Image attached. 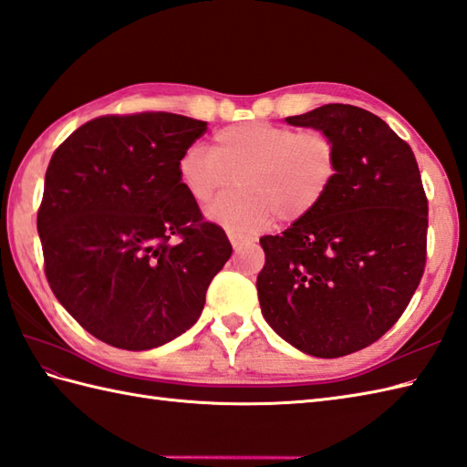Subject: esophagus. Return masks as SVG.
I'll list each match as a JSON object with an SVG mask.
<instances>
[{
  "instance_id": "34e87169",
  "label": "esophagus",
  "mask_w": 467,
  "mask_h": 467,
  "mask_svg": "<svg viewBox=\"0 0 467 467\" xmlns=\"http://www.w3.org/2000/svg\"><path fill=\"white\" fill-rule=\"evenodd\" d=\"M229 241H231V244H233L234 248H238L241 244L251 243V238L244 236V234H241V233H233V231H229Z\"/></svg>"
}]
</instances>
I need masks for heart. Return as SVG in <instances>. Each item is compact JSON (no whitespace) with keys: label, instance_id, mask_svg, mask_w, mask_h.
<instances>
[{"label":"heart","instance_id":"heart-1","mask_svg":"<svg viewBox=\"0 0 467 467\" xmlns=\"http://www.w3.org/2000/svg\"><path fill=\"white\" fill-rule=\"evenodd\" d=\"M340 171V150L330 133L298 131L266 121H246L216 131L211 149L192 145L177 161L181 187L207 207V216L233 233H256L273 223H296L320 207Z\"/></svg>","mask_w":467,"mask_h":467}]
</instances>
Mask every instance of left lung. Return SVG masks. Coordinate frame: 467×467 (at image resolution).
<instances>
[{
    "label": "left lung",
    "instance_id": "1",
    "mask_svg": "<svg viewBox=\"0 0 467 467\" xmlns=\"http://www.w3.org/2000/svg\"><path fill=\"white\" fill-rule=\"evenodd\" d=\"M286 123L330 133L340 171L317 211L260 238V308L295 348L340 358L382 338L414 296L428 199L410 145L378 115L330 103Z\"/></svg>",
    "mask_w": 467,
    "mask_h": 467
}]
</instances>
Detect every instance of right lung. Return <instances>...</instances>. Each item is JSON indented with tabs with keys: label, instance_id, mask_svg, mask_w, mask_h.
Here are the masks:
<instances>
[{
	"label": "right lung",
	"instance_id": "add662e5",
	"mask_svg": "<svg viewBox=\"0 0 467 467\" xmlns=\"http://www.w3.org/2000/svg\"><path fill=\"white\" fill-rule=\"evenodd\" d=\"M207 123L175 113L103 115L53 153L37 211L46 276L101 342L150 350L199 320L231 258L219 224L181 187L177 161Z\"/></svg>",
	"mask_w": 467,
	"mask_h": 467
}]
</instances>
